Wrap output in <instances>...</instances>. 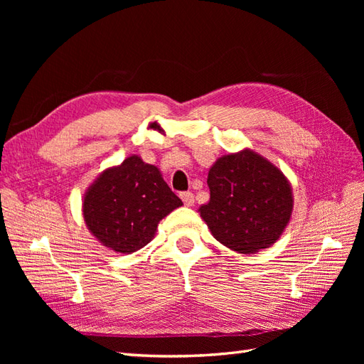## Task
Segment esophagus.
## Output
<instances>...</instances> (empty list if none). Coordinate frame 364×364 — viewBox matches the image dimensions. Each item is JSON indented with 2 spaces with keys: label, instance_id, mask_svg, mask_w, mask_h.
Returning <instances> with one entry per match:
<instances>
[{
  "label": "esophagus",
  "instance_id": "1",
  "mask_svg": "<svg viewBox=\"0 0 364 364\" xmlns=\"http://www.w3.org/2000/svg\"><path fill=\"white\" fill-rule=\"evenodd\" d=\"M181 199L183 200V203L186 206H193L194 205V194L191 191H185V193H181Z\"/></svg>",
  "mask_w": 364,
  "mask_h": 364
}]
</instances>
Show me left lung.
<instances>
[{
    "label": "left lung",
    "instance_id": "1",
    "mask_svg": "<svg viewBox=\"0 0 364 364\" xmlns=\"http://www.w3.org/2000/svg\"><path fill=\"white\" fill-rule=\"evenodd\" d=\"M200 215L213 235L240 253L272 246L287 226L293 197L285 176L250 150L220 158L208 173Z\"/></svg>",
    "mask_w": 364,
    "mask_h": 364
}]
</instances>
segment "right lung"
Listing matches in <instances>:
<instances>
[{"label": "right lung", "instance_id": "1", "mask_svg": "<svg viewBox=\"0 0 364 364\" xmlns=\"http://www.w3.org/2000/svg\"><path fill=\"white\" fill-rule=\"evenodd\" d=\"M181 205L155 165L130 156L91 185L83 217L106 247L132 253L151 241L161 220Z\"/></svg>", "mask_w": 364, "mask_h": 364}]
</instances>
